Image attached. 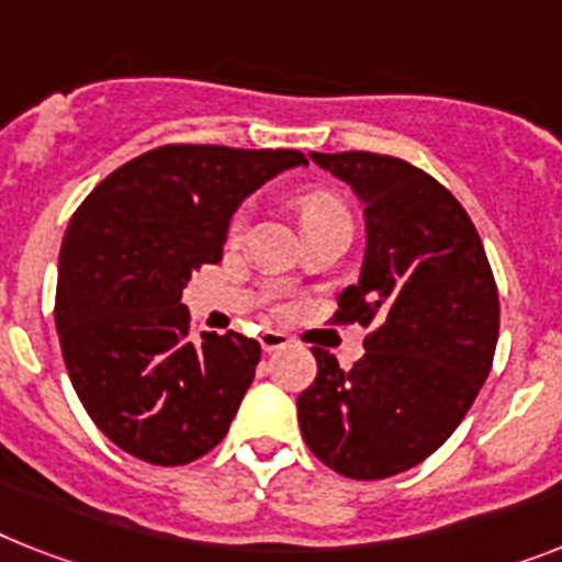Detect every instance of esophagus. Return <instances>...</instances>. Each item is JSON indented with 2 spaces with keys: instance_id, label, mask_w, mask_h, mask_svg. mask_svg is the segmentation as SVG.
I'll list each match as a JSON object with an SVG mask.
<instances>
[{
  "instance_id": "obj_1",
  "label": "esophagus",
  "mask_w": 562,
  "mask_h": 562,
  "mask_svg": "<svg viewBox=\"0 0 562 562\" xmlns=\"http://www.w3.org/2000/svg\"><path fill=\"white\" fill-rule=\"evenodd\" d=\"M258 341H261L263 353H276V350L290 347V336H284V333H278V330H263L261 336H258Z\"/></svg>"
}]
</instances>
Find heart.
<instances>
[{"instance_id": "b5f03b06", "label": "heart", "mask_w": 562, "mask_h": 562, "mask_svg": "<svg viewBox=\"0 0 562 562\" xmlns=\"http://www.w3.org/2000/svg\"><path fill=\"white\" fill-rule=\"evenodd\" d=\"M301 212V224H304V232L318 229V226L327 224H350V215H347L345 203L338 201L336 194L330 192H307L299 201ZM240 217L235 221V229H238Z\"/></svg>"}]
</instances>
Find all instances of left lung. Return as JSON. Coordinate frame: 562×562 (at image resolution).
<instances>
[{"mask_svg": "<svg viewBox=\"0 0 562 562\" xmlns=\"http://www.w3.org/2000/svg\"><path fill=\"white\" fill-rule=\"evenodd\" d=\"M310 160L364 209L359 281L338 295L336 322L373 333L350 370L313 347L301 437L341 476L384 480L428 459L474 405L497 350V284L476 226L430 175L373 151Z\"/></svg>", "mask_w": 562, "mask_h": 562, "instance_id": "8db88e82", "label": "left lung"}]
</instances>
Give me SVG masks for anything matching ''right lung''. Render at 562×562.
<instances>
[{
    "instance_id": "right-lung-1",
    "label": "right lung",
    "mask_w": 562,
    "mask_h": 562,
    "mask_svg": "<svg viewBox=\"0 0 562 562\" xmlns=\"http://www.w3.org/2000/svg\"><path fill=\"white\" fill-rule=\"evenodd\" d=\"M292 148L160 146L134 157L74 212L59 249L57 333L77 396L125 453L187 465L226 437L261 345L189 338L183 290L224 255L232 215Z\"/></svg>"
}]
</instances>
